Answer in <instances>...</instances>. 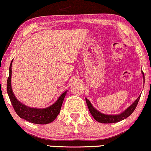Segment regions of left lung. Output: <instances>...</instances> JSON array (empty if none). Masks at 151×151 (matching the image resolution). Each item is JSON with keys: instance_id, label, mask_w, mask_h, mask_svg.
<instances>
[{"instance_id": "obj_1", "label": "left lung", "mask_w": 151, "mask_h": 151, "mask_svg": "<svg viewBox=\"0 0 151 151\" xmlns=\"http://www.w3.org/2000/svg\"><path fill=\"white\" fill-rule=\"evenodd\" d=\"M142 74L143 76V80L145 82V77H144V73L142 71ZM140 97H141V95L137 98V99L133 103L131 104L129 108L126 109L124 111H123L122 113L116 114V115H107V114H102L101 112H99V111L96 110V109L93 108V106L91 105V102H90L87 99H86V104H87L88 108L91 113L93 119L96 121H97L98 122L102 123V124H112V123H116L119 122V121L124 120V119H126L127 117H129L131 114L134 111L135 109L136 108L137 105H138V101H139Z\"/></svg>"}]
</instances>
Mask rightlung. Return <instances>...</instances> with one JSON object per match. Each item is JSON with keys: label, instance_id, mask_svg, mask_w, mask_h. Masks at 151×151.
<instances>
[{"label": "right lung", "instance_id": "add662e5", "mask_svg": "<svg viewBox=\"0 0 151 151\" xmlns=\"http://www.w3.org/2000/svg\"><path fill=\"white\" fill-rule=\"evenodd\" d=\"M12 62L9 68V77L7 80V92L9 96L10 102L16 114L21 119L36 124H47L52 122L58 116L61 109L64 99L67 94V91L62 93L56 102L52 105L45 109L32 108L25 106L20 102L15 96L11 88V74H12Z\"/></svg>", "mask_w": 151, "mask_h": 151}]
</instances>
